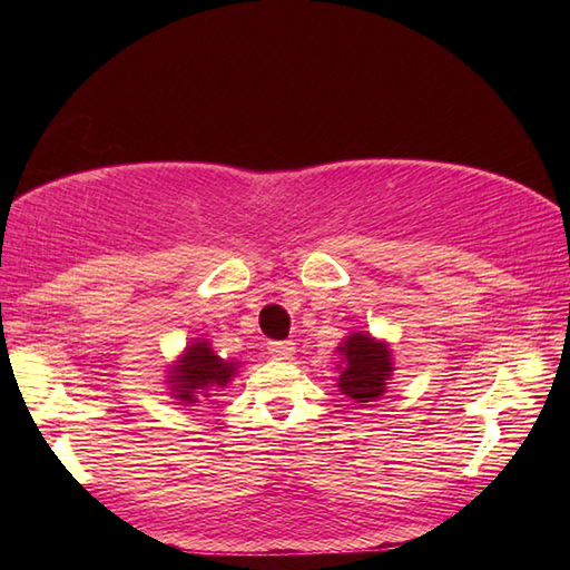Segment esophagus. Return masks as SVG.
<instances>
[{
	"mask_svg": "<svg viewBox=\"0 0 570 570\" xmlns=\"http://www.w3.org/2000/svg\"><path fill=\"white\" fill-rule=\"evenodd\" d=\"M296 353V345L292 341H274L269 343V355L276 360H292Z\"/></svg>",
	"mask_w": 570,
	"mask_h": 570,
	"instance_id": "34e87169",
	"label": "esophagus"
}]
</instances>
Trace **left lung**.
<instances>
[{"label": "left lung", "mask_w": 570, "mask_h": 570, "mask_svg": "<svg viewBox=\"0 0 570 570\" xmlns=\"http://www.w3.org/2000/svg\"><path fill=\"white\" fill-rule=\"evenodd\" d=\"M335 353L341 355V365L335 367L337 392L353 399L360 406L382 399L394 374L390 343L365 331H355L343 337Z\"/></svg>", "instance_id": "obj_1"}]
</instances>
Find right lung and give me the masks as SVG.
I'll use <instances>...</instances> for the list:
<instances>
[{"label":"right lung","mask_w":570,"mask_h":570,"mask_svg":"<svg viewBox=\"0 0 570 570\" xmlns=\"http://www.w3.org/2000/svg\"><path fill=\"white\" fill-rule=\"evenodd\" d=\"M239 367L242 362L217 355L208 337H193L168 365L164 382L176 404L200 406L203 402H213L215 392H223L237 377Z\"/></svg>","instance_id":"obj_1"}]
</instances>
